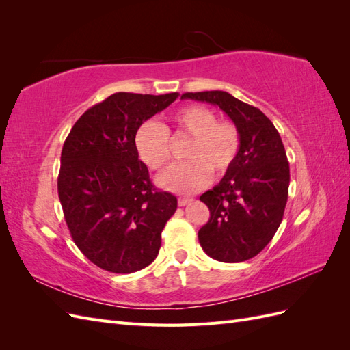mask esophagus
<instances>
[{
	"mask_svg": "<svg viewBox=\"0 0 350 350\" xmlns=\"http://www.w3.org/2000/svg\"><path fill=\"white\" fill-rule=\"evenodd\" d=\"M191 201H193V198H189V197H179L178 198V206L179 207H184V206L191 203Z\"/></svg>",
	"mask_w": 350,
	"mask_h": 350,
	"instance_id": "1",
	"label": "esophagus"
}]
</instances>
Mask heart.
<instances>
[{
    "instance_id": "1",
    "label": "heart",
    "mask_w": 350,
    "mask_h": 350,
    "mask_svg": "<svg viewBox=\"0 0 350 350\" xmlns=\"http://www.w3.org/2000/svg\"><path fill=\"white\" fill-rule=\"evenodd\" d=\"M167 133L174 137H189L183 153L188 161L172 166L157 178L159 185L176 194H191L204 187L210 172L216 176L225 175L234 165L241 147L235 124L217 121L216 113L203 105H188L172 115L167 129L149 120L135 130V152L152 171H162L171 161Z\"/></svg>"
}]
</instances>
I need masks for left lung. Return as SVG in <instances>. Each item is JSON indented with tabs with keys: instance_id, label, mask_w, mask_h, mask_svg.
<instances>
[{
	"instance_id": "left-lung-1",
	"label": "left lung",
	"mask_w": 350,
	"mask_h": 350,
	"mask_svg": "<svg viewBox=\"0 0 350 350\" xmlns=\"http://www.w3.org/2000/svg\"><path fill=\"white\" fill-rule=\"evenodd\" d=\"M181 99L216 105L241 137L234 165L200 197L210 210V220L198 230L200 245L221 262L256 257L276 234L288 201L289 162L280 134L258 108L228 92L184 93Z\"/></svg>"
}]
</instances>
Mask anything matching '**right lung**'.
<instances>
[{"label": "right lung", "instance_id": "obj_1", "mask_svg": "<svg viewBox=\"0 0 350 350\" xmlns=\"http://www.w3.org/2000/svg\"><path fill=\"white\" fill-rule=\"evenodd\" d=\"M178 96L113 93L80 116L62 146L58 196L67 226L79 250L103 270L139 271L161 250L178 201L153 187L134 134Z\"/></svg>", "mask_w": 350, "mask_h": 350}]
</instances>
